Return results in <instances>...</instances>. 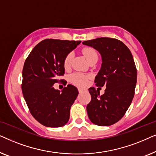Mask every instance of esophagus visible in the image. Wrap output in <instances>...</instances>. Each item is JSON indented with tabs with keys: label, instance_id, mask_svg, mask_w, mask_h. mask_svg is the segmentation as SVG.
Returning a JSON list of instances; mask_svg holds the SVG:
<instances>
[{
	"label": "esophagus",
	"instance_id": "1",
	"mask_svg": "<svg viewBox=\"0 0 156 156\" xmlns=\"http://www.w3.org/2000/svg\"><path fill=\"white\" fill-rule=\"evenodd\" d=\"M84 90V89H82V88H78V91H79V92H82V91Z\"/></svg>",
	"mask_w": 156,
	"mask_h": 156
}]
</instances>
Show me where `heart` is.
<instances>
[{"label": "heart", "mask_w": 156, "mask_h": 156, "mask_svg": "<svg viewBox=\"0 0 156 156\" xmlns=\"http://www.w3.org/2000/svg\"><path fill=\"white\" fill-rule=\"evenodd\" d=\"M82 53L83 55H84V57H86V59L88 62L91 60V59L94 58H95V57H97L98 58L97 52H96L94 49L91 48H84L82 50ZM73 57L74 55L72 52L68 53L67 56L65 57L63 62V65L65 69H69L70 66H71V63L72 59H73ZM89 76L84 75V74L81 73H74L72 74L69 77V80L71 81V82L76 85H78V86H84V85H86Z\"/></svg>", "instance_id": "obj_1"}]
</instances>
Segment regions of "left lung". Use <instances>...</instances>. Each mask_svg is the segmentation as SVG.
<instances>
[{
    "instance_id": "8db88e82",
    "label": "left lung",
    "mask_w": 156,
    "mask_h": 156,
    "mask_svg": "<svg viewBox=\"0 0 156 156\" xmlns=\"http://www.w3.org/2000/svg\"><path fill=\"white\" fill-rule=\"evenodd\" d=\"M82 43L101 54V67L94 82L97 87H106L103 95L94 87L89 89L87 114L93 123L108 126L118 122L131 105L137 81L135 62L129 49L117 39L99 37Z\"/></svg>"
}]
</instances>
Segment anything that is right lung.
<instances>
[{
    "mask_svg": "<svg viewBox=\"0 0 156 156\" xmlns=\"http://www.w3.org/2000/svg\"><path fill=\"white\" fill-rule=\"evenodd\" d=\"M81 41L45 39L31 51L23 69L22 91L30 112L44 126H63L69 119L70 108L78 95L76 87L68 84L60 91L55 83L62 82L63 62Z\"/></svg>",
    "mask_w": 156,
    "mask_h": 156,
    "instance_id": "right-lung-1",
    "label": "right lung"
}]
</instances>
